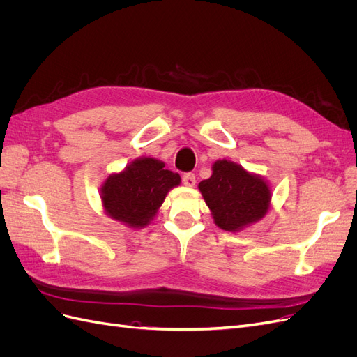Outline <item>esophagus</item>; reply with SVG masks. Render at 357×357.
<instances>
[{
	"mask_svg": "<svg viewBox=\"0 0 357 357\" xmlns=\"http://www.w3.org/2000/svg\"><path fill=\"white\" fill-rule=\"evenodd\" d=\"M197 183V177L195 174H192V172H186V174H183V185L188 186V188H193Z\"/></svg>",
	"mask_w": 357,
	"mask_h": 357,
	"instance_id": "esophagus-1",
	"label": "esophagus"
}]
</instances>
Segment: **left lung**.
I'll return each instance as SVG.
<instances>
[{"label": "left lung", "mask_w": 357, "mask_h": 357, "mask_svg": "<svg viewBox=\"0 0 357 357\" xmlns=\"http://www.w3.org/2000/svg\"><path fill=\"white\" fill-rule=\"evenodd\" d=\"M214 223L223 231L238 232L265 218L271 204V189L257 174L231 160H215L213 174L198 185Z\"/></svg>", "instance_id": "obj_1"}]
</instances>
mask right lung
<instances>
[{"instance_id":"1","label":"right lung","mask_w":357,"mask_h":357,"mask_svg":"<svg viewBox=\"0 0 357 357\" xmlns=\"http://www.w3.org/2000/svg\"><path fill=\"white\" fill-rule=\"evenodd\" d=\"M177 172L155 158H138L123 171L110 174L101 188L105 213L128 228H144L153 220L167 193L180 185Z\"/></svg>"}]
</instances>
